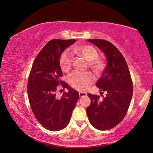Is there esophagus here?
Masks as SVG:
<instances>
[{"instance_id":"esophagus-1","label":"esophagus","mask_w":153,"mask_h":153,"mask_svg":"<svg viewBox=\"0 0 153 153\" xmlns=\"http://www.w3.org/2000/svg\"><path fill=\"white\" fill-rule=\"evenodd\" d=\"M87 96V93L85 92H79V96L80 98H82V97H84V96Z\"/></svg>"}]
</instances>
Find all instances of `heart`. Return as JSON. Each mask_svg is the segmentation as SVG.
Listing matches in <instances>:
<instances>
[{
  "label": "heart",
  "mask_w": 153,
  "mask_h": 153,
  "mask_svg": "<svg viewBox=\"0 0 153 153\" xmlns=\"http://www.w3.org/2000/svg\"><path fill=\"white\" fill-rule=\"evenodd\" d=\"M72 51L84 57L89 61V67L96 73H100L104 69V63L99 59L97 50L91 45H84L81 47H75ZM59 64L62 70L68 72L71 68L73 64V54L68 50H64L60 56ZM69 84L74 89L78 91H84L87 89L94 80V76L90 72L74 71L68 77Z\"/></svg>",
  "instance_id": "heart-1"
}]
</instances>
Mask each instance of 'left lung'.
<instances>
[{
    "mask_svg": "<svg viewBox=\"0 0 153 153\" xmlns=\"http://www.w3.org/2000/svg\"><path fill=\"white\" fill-rule=\"evenodd\" d=\"M97 46L105 55L107 65L96 83L101 96L88 94L91 105L86 109L91 124L100 130H107L117 126L126 115L133 95V83L124 57L108 41L87 39Z\"/></svg>",
    "mask_w": 153,
    "mask_h": 153,
    "instance_id": "obj_1",
    "label": "left lung"
}]
</instances>
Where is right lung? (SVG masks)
<instances>
[{
    "mask_svg": "<svg viewBox=\"0 0 153 153\" xmlns=\"http://www.w3.org/2000/svg\"><path fill=\"white\" fill-rule=\"evenodd\" d=\"M75 41H48L36 56L29 74L27 92L31 110L38 121L50 131H59L68 126L79 98L78 91L61 80L62 72L59 64L63 51ZM60 84L68 89L61 97L57 95Z\"/></svg>",
    "mask_w": 153,
    "mask_h": 153,
    "instance_id": "1",
    "label": "right lung"
}]
</instances>
